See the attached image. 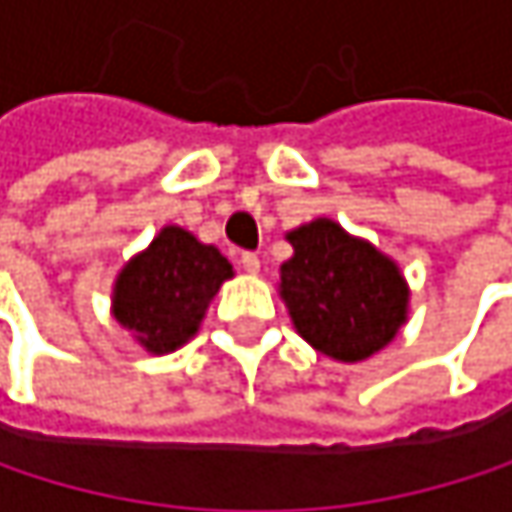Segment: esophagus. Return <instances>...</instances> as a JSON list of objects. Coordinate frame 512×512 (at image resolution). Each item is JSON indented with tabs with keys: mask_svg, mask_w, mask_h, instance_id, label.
Segmentation results:
<instances>
[{
	"mask_svg": "<svg viewBox=\"0 0 512 512\" xmlns=\"http://www.w3.org/2000/svg\"><path fill=\"white\" fill-rule=\"evenodd\" d=\"M240 263H243V269L252 272V275L260 272V257H257L255 252H243V255H240Z\"/></svg>",
	"mask_w": 512,
	"mask_h": 512,
	"instance_id": "esophagus-1",
	"label": "esophagus"
}]
</instances>
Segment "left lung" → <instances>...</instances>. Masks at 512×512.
I'll use <instances>...</instances> for the list:
<instances>
[{
  "mask_svg": "<svg viewBox=\"0 0 512 512\" xmlns=\"http://www.w3.org/2000/svg\"><path fill=\"white\" fill-rule=\"evenodd\" d=\"M293 257L281 263L278 293L296 332L323 356L364 361L388 347L409 314L400 266L332 219L287 234Z\"/></svg>",
  "mask_w": 512,
  "mask_h": 512,
  "instance_id": "8db88e82",
  "label": "left lung"
}]
</instances>
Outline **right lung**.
<instances>
[{
    "instance_id": "obj_1",
    "label": "right lung",
    "mask_w": 512,
    "mask_h": 512,
    "mask_svg": "<svg viewBox=\"0 0 512 512\" xmlns=\"http://www.w3.org/2000/svg\"><path fill=\"white\" fill-rule=\"evenodd\" d=\"M231 275L234 266L216 246L165 225L154 243L118 272L112 314L148 353H174L195 338L210 299Z\"/></svg>"
}]
</instances>
